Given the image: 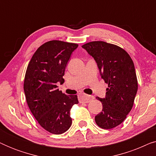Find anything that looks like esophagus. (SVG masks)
<instances>
[{"instance_id":"1","label":"esophagus","mask_w":156,"mask_h":156,"mask_svg":"<svg viewBox=\"0 0 156 156\" xmlns=\"http://www.w3.org/2000/svg\"><path fill=\"white\" fill-rule=\"evenodd\" d=\"M94 99V97L93 96H89V95H81L79 97V100H80V103H89V101H91Z\"/></svg>"}]
</instances>
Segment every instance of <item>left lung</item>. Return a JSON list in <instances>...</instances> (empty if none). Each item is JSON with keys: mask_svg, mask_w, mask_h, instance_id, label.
Segmentation results:
<instances>
[{"mask_svg": "<svg viewBox=\"0 0 156 156\" xmlns=\"http://www.w3.org/2000/svg\"><path fill=\"white\" fill-rule=\"evenodd\" d=\"M82 48L94 59L101 78L108 87L105 97H96L103 106L102 112L95 116L96 123L102 129H113L126 118L137 93L133 60L122 48L106 42H88Z\"/></svg>", "mask_w": 156, "mask_h": 156, "instance_id": "obj_1", "label": "left lung"}]
</instances>
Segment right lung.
<instances>
[{
  "label": "right lung",
  "mask_w": 156,
  "mask_h": 156,
  "mask_svg": "<svg viewBox=\"0 0 156 156\" xmlns=\"http://www.w3.org/2000/svg\"><path fill=\"white\" fill-rule=\"evenodd\" d=\"M78 44L59 40L47 42L36 50L27 67L24 92L28 107L41 126L53 134H62L72 125L70 109L78 104L76 95H66L57 83L63 76L72 53Z\"/></svg>",
  "instance_id": "obj_1"
}]
</instances>
